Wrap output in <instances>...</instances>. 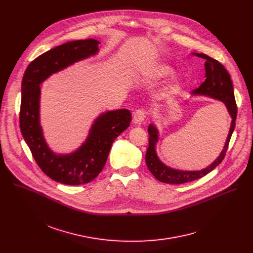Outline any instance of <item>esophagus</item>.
<instances>
[{"label": "esophagus", "mask_w": 253, "mask_h": 253, "mask_svg": "<svg viewBox=\"0 0 253 253\" xmlns=\"http://www.w3.org/2000/svg\"><path fill=\"white\" fill-rule=\"evenodd\" d=\"M146 117V111L144 109H138L133 112V122L135 124H139L144 121Z\"/></svg>", "instance_id": "obj_1"}]
</instances>
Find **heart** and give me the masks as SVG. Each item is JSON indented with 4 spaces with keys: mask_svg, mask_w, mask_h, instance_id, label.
I'll list each match as a JSON object with an SVG mask.
<instances>
[{
    "mask_svg": "<svg viewBox=\"0 0 253 253\" xmlns=\"http://www.w3.org/2000/svg\"><path fill=\"white\" fill-rule=\"evenodd\" d=\"M172 73H173V69L169 65H167V64H159V65L154 66L150 70V72H148V75L151 78L162 79V78L170 76ZM171 89L174 90L175 89V85H173L171 87Z\"/></svg>",
    "mask_w": 253,
    "mask_h": 253,
    "instance_id": "b5f03b06",
    "label": "heart"
}]
</instances>
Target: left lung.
<instances>
[{
    "label": "left lung",
    "mask_w": 253,
    "mask_h": 253,
    "mask_svg": "<svg viewBox=\"0 0 253 253\" xmlns=\"http://www.w3.org/2000/svg\"><path fill=\"white\" fill-rule=\"evenodd\" d=\"M199 58L205 60V81L200 85L199 88L192 91V96H206L222 102L231 117V124L229 128V133L227 135L224 147L219 154L209 166L201 170H179L171 168L164 164L158 157L156 152V144L159 140V132L157 127L154 124L148 126L149 133V146L146 152L145 161L148 169L153 174V176L159 180L160 182L169 183V184H182L186 182L193 181V180L199 179L209 172H211L216 166H218L227 151L228 143L235 128V120L237 114V107L234 98L233 86L230 75L227 70L222 64L216 61L203 53H192Z\"/></svg>",
    "instance_id": "left-lung-1"
}]
</instances>
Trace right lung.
<instances>
[{"label": "right lung", "mask_w": 253, "mask_h": 253, "mask_svg": "<svg viewBox=\"0 0 253 253\" xmlns=\"http://www.w3.org/2000/svg\"><path fill=\"white\" fill-rule=\"evenodd\" d=\"M94 39L65 43L47 51L30 63L22 80L20 128L34 159L55 181L67 185L85 184L102 171L112 143L131 122L127 109L106 111L91 126L82 145L69 154L51 150L40 123L41 84L51 75L99 52Z\"/></svg>", "instance_id": "right-lung-1"}]
</instances>
